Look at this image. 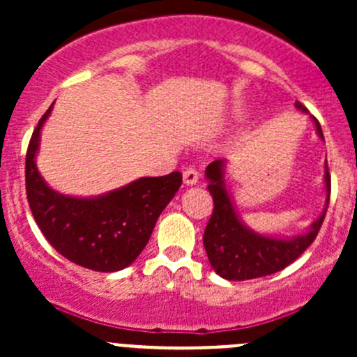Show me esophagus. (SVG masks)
Wrapping results in <instances>:
<instances>
[{
  "label": "esophagus",
  "instance_id": "esophagus-1",
  "mask_svg": "<svg viewBox=\"0 0 357 357\" xmlns=\"http://www.w3.org/2000/svg\"><path fill=\"white\" fill-rule=\"evenodd\" d=\"M183 181H185L186 186H193L199 181V171L195 167H186L183 171Z\"/></svg>",
  "mask_w": 357,
  "mask_h": 357
}]
</instances>
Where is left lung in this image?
<instances>
[{"label":"left lung","instance_id":"obj_1","mask_svg":"<svg viewBox=\"0 0 357 357\" xmlns=\"http://www.w3.org/2000/svg\"><path fill=\"white\" fill-rule=\"evenodd\" d=\"M295 107L302 112H307L298 102L295 103ZM312 119L318 136L323 139L321 126L318 119ZM225 165V160H214L205 169V176L208 179L207 188L214 200V211L204 231V247L208 262L219 276L229 282H243V280L261 278L282 271L314 242L325 221L326 208L330 204V190H332L328 164L325 165V211L312 222L307 233L287 240L259 235L240 221L226 190Z\"/></svg>","mask_w":357,"mask_h":357}]
</instances>
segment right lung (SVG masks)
<instances>
[{
    "instance_id": "obj_1",
    "label": "right lung",
    "mask_w": 357,
    "mask_h": 357,
    "mask_svg": "<svg viewBox=\"0 0 357 357\" xmlns=\"http://www.w3.org/2000/svg\"><path fill=\"white\" fill-rule=\"evenodd\" d=\"M52 109L39 119L25 155V192L32 215L52 247L74 264L102 273L128 268L149 243L158 215L181 186V172L139 178L95 199L53 192L34 160Z\"/></svg>"
}]
</instances>
